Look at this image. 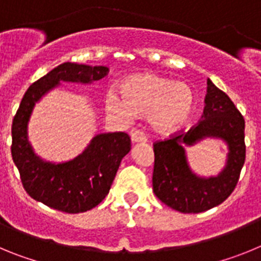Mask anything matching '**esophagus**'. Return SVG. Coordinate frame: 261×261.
<instances>
[{"mask_svg":"<svg viewBox=\"0 0 261 261\" xmlns=\"http://www.w3.org/2000/svg\"><path fill=\"white\" fill-rule=\"evenodd\" d=\"M130 140H132V142H146V136L140 129H135L130 133Z\"/></svg>","mask_w":261,"mask_h":261,"instance_id":"1","label":"esophagus"}]
</instances>
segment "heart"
Instances as JSON below:
<instances>
[{
  "label": "heart",
  "mask_w": 261,
  "mask_h": 261,
  "mask_svg": "<svg viewBox=\"0 0 261 261\" xmlns=\"http://www.w3.org/2000/svg\"><path fill=\"white\" fill-rule=\"evenodd\" d=\"M120 94L108 91L105 99L110 114L129 119L149 115L156 132L168 135L183 128L195 111V93L186 82H175L155 73H141L124 80Z\"/></svg>",
  "instance_id": "obj_1"
}]
</instances>
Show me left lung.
Listing matches in <instances>:
<instances>
[{"label":"left lung","mask_w":261,"mask_h":261,"mask_svg":"<svg viewBox=\"0 0 261 261\" xmlns=\"http://www.w3.org/2000/svg\"><path fill=\"white\" fill-rule=\"evenodd\" d=\"M205 137L221 138L229 146L228 162L217 177H197L186 162L182 145ZM153 146L156 197L181 213H201L222 204L237 187L246 159L244 119L231 99L208 80L202 120L187 133H174Z\"/></svg>","instance_id":"left-lung-1"}]
</instances>
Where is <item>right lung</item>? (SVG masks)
Segmentation results:
<instances>
[{"label": "right lung", "instance_id": "right-lung-1", "mask_svg": "<svg viewBox=\"0 0 261 261\" xmlns=\"http://www.w3.org/2000/svg\"><path fill=\"white\" fill-rule=\"evenodd\" d=\"M108 74L106 66L64 62L29 87L11 125V155L23 188L36 201L65 213L95 208L110 192L121 159L130 150L124 132L103 133L91 140L82 154L65 163H50L35 155L27 138L34 106L60 82L91 84Z\"/></svg>", "mask_w": 261, "mask_h": 261}]
</instances>
